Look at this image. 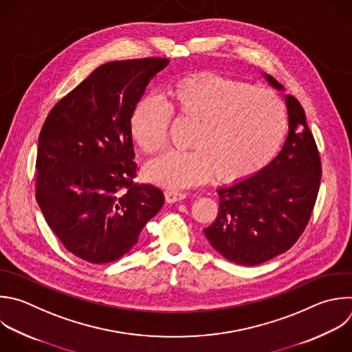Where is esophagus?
<instances>
[{
  "label": "esophagus",
  "instance_id": "1",
  "mask_svg": "<svg viewBox=\"0 0 352 352\" xmlns=\"http://www.w3.org/2000/svg\"><path fill=\"white\" fill-rule=\"evenodd\" d=\"M164 197H166L167 203H175V201H179V200H184L186 197V195L179 193V192H173V190H166Z\"/></svg>",
  "mask_w": 352,
  "mask_h": 352
}]
</instances>
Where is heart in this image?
<instances>
[{
  "label": "heart",
  "instance_id": "heart-1",
  "mask_svg": "<svg viewBox=\"0 0 352 352\" xmlns=\"http://www.w3.org/2000/svg\"><path fill=\"white\" fill-rule=\"evenodd\" d=\"M171 116L193 124L188 152H167L145 168L149 182L185 189L215 174L233 182L265 168L287 133V113L271 91L214 73H197L174 82L164 102L141 99L130 119V134L144 153L159 152L168 137Z\"/></svg>",
  "mask_w": 352,
  "mask_h": 352
}]
</instances>
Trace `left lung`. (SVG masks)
Listing matches in <instances>:
<instances>
[{
  "instance_id": "obj_1",
  "label": "left lung",
  "mask_w": 352,
  "mask_h": 352,
  "mask_svg": "<svg viewBox=\"0 0 352 352\" xmlns=\"http://www.w3.org/2000/svg\"><path fill=\"white\" fill-rule=\"evenodd\" d=\"M268 82L283 87L271 76ZM289 135L279 155L256 175L219 188L218 215L204 228L228 261L258 265L287 252L304 232L319 192L322 167L305 111L286 95Z\"/></svg>"
}]
</instances>
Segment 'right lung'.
<instances>
[{
  "instance_id": "1",
  "label": "right lung",
  "mask_w": 352,
  "mask_h": 352,
  "mask_svg": "<svg viewBox=\"0 0 352 352\" xmlns=\"http://www.w3.org/2000/svg\"><path fill=\"white\" fill-rule=\"evenodd\" d=\"M164 58L109 62L47 116L38 137L36 199L65 249L91 264L119 260L164 203L135 184L130 119Z\"/></svg>"
}]
</instances>
